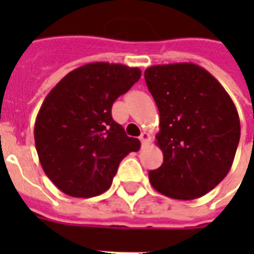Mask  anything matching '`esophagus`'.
Masks as SVG:
<instances>
[{
    "label": "esophagus",
    "instance_id": "1",
    "mask_svg": "<svg viewBox=\"0 0 254 254\" xmlns=\"http://www.w3.org/2000/svg\"><path fill=\"white\" fill-rule=\"evenodd\" d=\"M140 141H141V144L143 145H147L149 141V134L147 132H143L141 134H140Z\"/></svg>",
    "mask_w": 254,
    "mask_h": 254
}]
</instances>
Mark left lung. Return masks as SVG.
I'll return each instance as SVG.
<instances>
[{
	"instance_id": "1",
	"label": "left lung",
	"mask_w": 254,
	"mask_h": 254,
	"mask_svg": "<svg viewBox=\"0 0 254 254\" xmlns=\"http://www.w3.org/2000/svg\"><path fill=\"white\" fill-rule=\"evenodd\" d=\"M159 109V169L148 173L156 190L177 200L207 194L227 176L240 143L241 124L226 89L191 63L154 65L144 72Z\"/></svg>"
}]
</instances>
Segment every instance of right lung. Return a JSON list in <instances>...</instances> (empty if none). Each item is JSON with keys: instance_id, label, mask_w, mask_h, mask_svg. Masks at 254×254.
<instances>
[{"instance_id": "1", "label": "right lung", "mask_w": 254, "mask_h": 254, "mask_svg": "<svg viewBox=\"0 0 254 254\" xmlns=\"http://www.w3.org/2000/svg\"><path fill=\"white\" fill-rule=\"evenodd\" d=\"M141 76L138 67L92 63L69 72L49 92L34 137L43 171L72 197L99 196L111 187L121 160L140 149L111 117L118 96Z\"/></svg>"}]
</instances>
